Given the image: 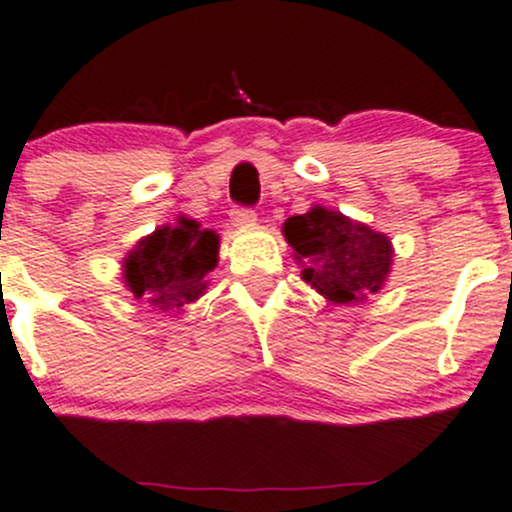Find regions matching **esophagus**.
<instances>
[{"mask_svg": "<svg viewBox=\"0 0 512 512\" xmlns=\"http://www.w3.org/2000/svg\"><path fill=\"white\" fill-rule=\"evenodd\" d=\"M230 218L235 227H252L257 223V213L252 208H235Z\"/></svg>", "mask_w": 512, "mask_h": 512, "instance_id": "34e87169", "label": "esophagus"}]
</instances>
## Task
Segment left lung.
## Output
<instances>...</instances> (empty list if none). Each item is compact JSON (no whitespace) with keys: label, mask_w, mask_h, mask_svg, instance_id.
Instances as JSON below:
<instances>
[{"label":"left lung","mask_w":512,"mask_h":512,"mask_svg":"<svg viewBox=\"0 0 512 512\" xmlns=\"http://www.w3.org/2000/svg\"><path fill=\"white\" fill-rule=\"evenodd\" d=\"M285 240L302 265V280L334 304L364 302L386 285L394 247L384 232L354 223L337 210L314 205L287 218Z\"/></svg>","instance_id":"8db88e82"}]
</instances>
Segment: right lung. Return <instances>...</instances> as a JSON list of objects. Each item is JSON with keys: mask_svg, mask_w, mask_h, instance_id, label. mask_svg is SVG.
<instances>
[{"mask_svg": "<svg viewBox=\"0 0 512 512\" xmlns=\"http://www.w3.org/2000/svg\"><path fill=\"white\" fill-rule=\"evenodd\" d=\"M220 237L180 215L143 237L123 260V282L136 299L156 312H178L203 297L205 275L218 265Z\"/></svg>", "mask_w": 512, "mask_h": 512, "instance_id": "add662e5", "label": "right lung"}]
</instances>
